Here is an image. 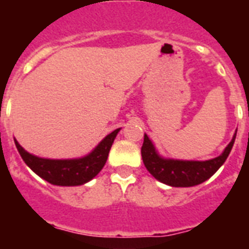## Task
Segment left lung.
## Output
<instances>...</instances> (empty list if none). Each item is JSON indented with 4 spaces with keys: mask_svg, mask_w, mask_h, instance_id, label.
<instances>
[{
    "mask_svg": "<svg viewBox=\"0 0 249 249\" xmlns=\"http://www.w3.org/2000/svg\"><path fill=\"white\" fill-rule=\"evenodd\" d=\"M236 132L232 136L231 142L226 146L224 152L214 159L204 160H178L164 158L158 152L152 141L144 134L143 144L141 148L142 160L146 169L160 181L172 187H191L196 186L211 178L221 165L226 161L235 142Z\"/></svg>",
    "mask_w": 249,
    "mask_h": 249,
    "instance_id": "1",
    "label": "left lung"
}]
</instances>
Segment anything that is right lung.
<instances>
[{
	"label": "right lung",
	"instance_id": "right-lung-1",
	"mask_svg": "<svg viewBox=\"0 0 249 249\" xmlns=\"http://www.w3.org/2000/svg\"><path fill=\"white\" fill-rule=\"evenodd\" d=\"M119 132L120 128L106 136L88 155L76 159L40 158L25 151L17 140H14V142L21 159L38 177L55 186H80L91 181L105 166L111 146Z\"/></svg>",
	"mask_w": 249,
	"mask_h": 249
}]
</instances>
